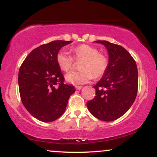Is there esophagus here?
Returning <instances> with one entry per match:
<instances>
[{
  "instance_id": "esophagus-1",
  "label": "esophagus",
  "mask_w": 157,
  "mask_h": 157,
  "mask_svg": "<svg viewBox=\"0 0 157 157\" xmlns=\"http://www.w3.org/2000/svg\"><path fill=\"white\" fill-rule=\"evenodd\" d=\"M75 89L77 90H80L82 89V86H75Z\"/></svg>"
}]
</instances>
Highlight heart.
<instances>
[{"instance_id":"heart-1","label":"heart","mask_w":157,"mask_h":157,"mask_svg":"<svg viewBox=\"0 0 157 157\" xmlns=\"http://www.w3.org/2000/svg\"><path fill=\"white\" fill-rule=\"evenodd\" d=\"M73 57L81 62L79 71H71L66 75V79L70 83L84 84L91 79L100 78L105 75L109 67V59L105 55L99 53V50L88 44H81L72 48ZM74 58L67 52L60 50L57 53L56 60L59 67L63 71L71 69Z\"/></svg>"}]
</instances>
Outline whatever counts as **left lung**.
Instances as JSON below:
<instances>
[{
  "instance_id": "8db88e82",
  "label": "left lung",
  "mask_w": 157,
  "mask_h": 157,
  "mask_svg": "<svg viewBox=\"0 0 157 157\" xmlns=\"http://www.w3.org/2000/svg\"><path fill=\"white\" fill-rule=\"evenodd\" d=\"M109 52V67L94 86L96 96L87 102L93 116L110 122L128 111L134 103L138 89V71L135 60L122 46L106 40H97Z\"/></svg>"
}]
</instances>
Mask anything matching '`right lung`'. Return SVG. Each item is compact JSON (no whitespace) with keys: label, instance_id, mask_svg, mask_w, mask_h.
<instances>
[{"label":"right lung","instance_id":"right-lung-1","mask_svg":"<svg viewBox=\"0 0 157 157\" xmlns=\"http://www.w3.org/2000/svg\"><path fill=\"white\" fill-rule=\"evenodd\" d=\"M72 41L55 40L40 46L29 54L19 70L21 101L34 117L44 122L55 121L66 110L73 85L64 83L56 60L60 49Z\"/></svg>","mask_w":157,"mask_h":157}]
</instances>
